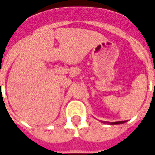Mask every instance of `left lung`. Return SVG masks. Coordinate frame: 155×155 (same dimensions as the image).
Instances as JSON below:
<instances>
[{
	"mask_svg": "<svg viewBox=\"0 0 155 155\" xmlns=\"http://www.w3.org/2000/svg\"><path fill=\"white\" fill-rule=\"evenodd\" d=\"M125 122H126L125 120H124V121H116V122H107V121H104L103 123H108V125H119V124H123V123Z\"/></svg>",
	"mask_w": 155,
	"mask_h": 155,
	"instance_id": "left-lung-1",
	"label": "left lung"
}]
</instances>
